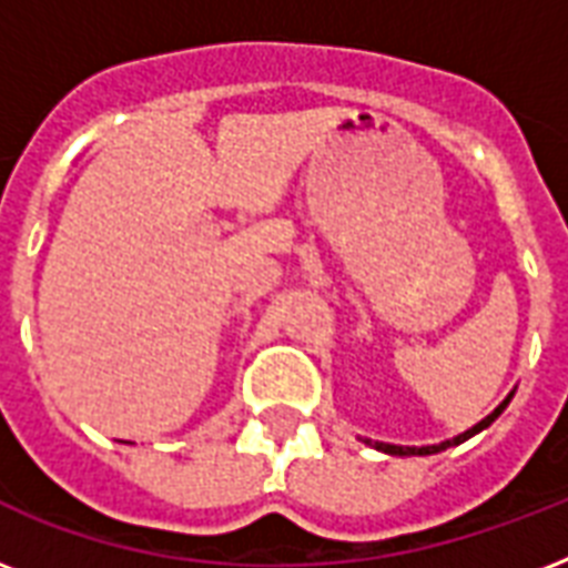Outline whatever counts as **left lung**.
Here are the masks:
<instances>
[{
    "label": "left lung",
    "instance_id": "1",
    "mask_svg": "<svg viewBox=\"0 0 568 568\" xmlns=\"http://www.w3.org/2000/svg\"><path fill=\"white\" fill-rule=\"evenodd\" d=\"M510 397H513V395H510ZM510 397H507V400H504V404L498 406V409H495V413H489V415H486L484 422H480V424H475V427H471V430L459 433L457 439H450V442H442V445H427V448H400V445H386V442H374V448L386 450V454H395V457H409V454H418V457H427V454H439V450L450 448V445H459V442L471 439V436H475V433H480V430H484V427H489V424H493L495 418H498V415L504 413V406L510 404Z\"/></svg>",
    "mask_w": 568,
    "mask_h": 568
}]
</instances>
